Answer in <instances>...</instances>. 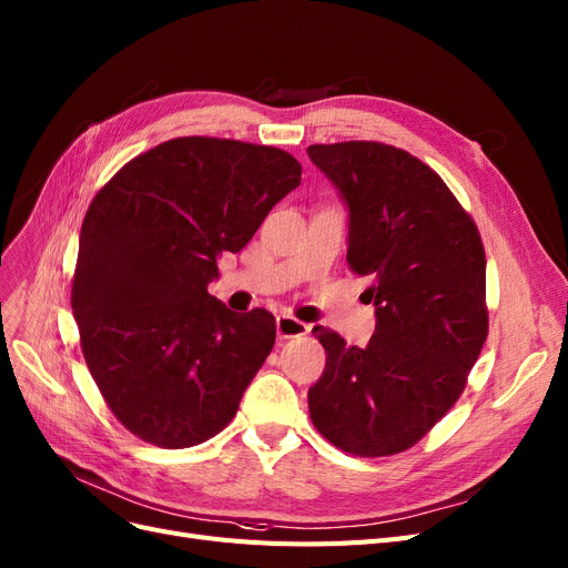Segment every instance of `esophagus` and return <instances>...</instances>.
<instances>
[{
  "label": "esophagus",
  "mask_w": 568,
  "mask_h": 568,
  "mask_svg": "<svg viewBox=\"0 0 568 568\" xmlns=\"http://www.w3.org/2000/svg\"><path fill=\"white\" fill-rule=\"evenodd\" d=\"M310 331V326L296 317L288 315H280L277 317V336L280 338H301Z\"/></svg>",
  "instance_id": "34e87169"
}]
</instances>
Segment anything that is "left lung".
<instances>
[{
    "label": "left lung",
    "mask_w": 568,
    "mask_h": 568,
    "mask_svg": "<svg viewBox=\"0 0 568 568\" xmlns=\"http://www.w3.org/2000/svg\"><path fill=\"white\" fill-rule=\"evenodd\" d=\"M307 154L347 202V265L371 277L376 305L366 347L312 328L326 368L310 418L345 454L395 456L458 402L488 336L481 234L439 173L402 148L347 141Z\"/></svg>",
    "instance_id": "obj_1"
}]
</instances>
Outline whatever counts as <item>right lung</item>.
I'll return each mask as SVG.
<instances>
[{
	"label": "right lung",
	"mask_w": 568,
	"mask_h": 568,
	"mask_svg": "<svg viewBox=\"0 0 568 568\" xmlns=\"http://www.w3.org/2000/svg\"><path fill=\"white\" fill-rule=\"evenodd\" d=\"M301 173L280 148L183 135L95 192L70 303L91 376L131 435L187 448L237 414L275 345V317L261 307L237 315L206 286Z\"/></svg>",
	"instance_id": "add662e5"
}]
</instances>
